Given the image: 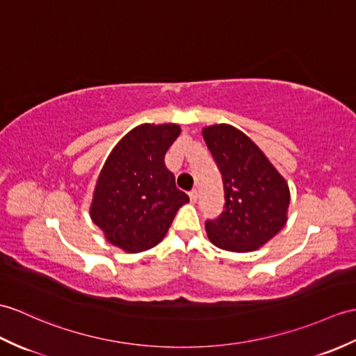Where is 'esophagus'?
Wrapping results in <instances>:
<instances>
[{
	"mask_svg": "<svg viewBox=\"0 0 356 356\" xmlns=\"http://www.w3.org/2000/svg\"><path fill=\"white\" fill-rule=\"evenodd\" d=\"M189 195V200H191V203H195L197 198H198V194H197V189H191V191L188 193Z\"/></svg>",
	"mask_w": 356,
	"mask_h": 356,
	"instance_id": "obj_1",
	"label": "esophagus"
}]
</instances>
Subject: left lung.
Instances as JSON below:
<instances>
[{
  "label": "left lung",
  "instance_id": "left-lung-1",
  "mask_svg": "<svg viewBox=\"0 0 356 356\" xmlns=\"http://www.w3.org/2000/svg\"><path fill=\"white\" fill-rule=\"evenodd\" d=\"M203 138L225 189L222 212L204 221L211 243L229 252L258 249L285 226L290 204L286 181L238 129L217 124L206 127Z\"/></svg>",
  "mask_w": 356,
  "mask_h": 356
}]
</instances>
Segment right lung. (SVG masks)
Masks as SVG:
<instances>
[{
	"instance_id": "1",
	"label": "right lung",
	"mask_w": 356,
	"mask_h": 356,
	"mask_svg": "<svg viewBox=\"0 0 356 356\" xmlns=\"http://www.w3.org/2000/svg\"><path fill=\"white\" fill-rule=\"evenodd\" d=\"M179 134L176 124H143L120 140L104 163L90 217L122 250L138 253L159 244L180 206L189 202L163 163Z\"/></svg>"
}]
</instances>
